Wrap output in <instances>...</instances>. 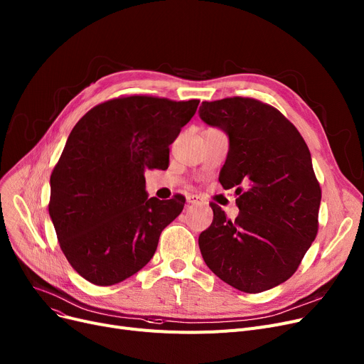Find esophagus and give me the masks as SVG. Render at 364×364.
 Instances as JSON below:
<instances>
[{
    "instance_id": "1",
    "label": "esophagus",
    "mask_w": 364,
    "mask_h": 364,
    "mask_svg": "<svg viewBox=\"0 0 364 364\" xmlns=\"http://www.w3.org/2000/svg\"><path fill=\"white\" fill-rule=\"evenodd\" d=\"M187 203L188 205H202L203 200L198 195H188L187 196Z\"/></svg>"
}]
</instances>
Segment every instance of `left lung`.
Masks as SVG:
<instances>
[{
    "mask_svg": "<svg viewBox=\"0 0 364 364\" xmlns=\"http://www.w3.org/2000/svg\"><path fill=\"white\" fill-rule=\"evenodd\" d=\"M199 117L227 134L218 180L237 187L239 208L232 221L211 203L214 220L199 236L200 254L233 288L269 291L296 272L317 235L321 190L310 150L277 109L254 99L202 102Z\"/></svg>",
    "mask_w": 364,
    "mask_h": 364,
    "instance_id": "obj_1",
    "label": "left lung"
}]
</instances>
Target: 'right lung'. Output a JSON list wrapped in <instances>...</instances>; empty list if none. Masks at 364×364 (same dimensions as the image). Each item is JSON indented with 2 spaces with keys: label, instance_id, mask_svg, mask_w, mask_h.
Returning a JSON list of instances; mask_svg holds the SVG:
<instances>
[{
  "label": "right lung",
  "instance_id": "right-lung-1",
  "mask_svg": "<svg viewBox=\"0 0 364 364\" xmlns=\"http://www.w3.org/2000/svg\"><path fill=\"white\" fill-rule=\"evenodd\" d=\"M198 105L131 95L92 107L70 131L50 178L48 211L65 257L85 280L117 284L155 255L186 199H149L144 171L168 168V147Z\"/></svg>",
  "mask_w": 364,
  "mask_h": 364
}]
</instances>
